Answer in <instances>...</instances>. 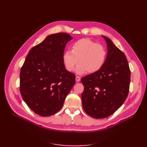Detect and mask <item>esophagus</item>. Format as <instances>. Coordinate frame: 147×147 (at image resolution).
<instances>
[{"label": "esophagus", "instance_id": "1", "mask_svg": "<svg viewBox=\"0 0 147 147\" xmlns=\"http://www.w3.org/2000/svg\"><path fill=\"white\" fill-rule=\"evenodd\" d=\"M75 79H76V82H79L80 81V77H78V76H76V78H75Z\"/></svg>", "mask_w": 147, "mask_h": 147}]
</instances>
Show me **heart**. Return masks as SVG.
Masks as SVG:
<instances>
[{"mask_svg":"<svg viewBox=\"0 0 147 147\" xmlns=\"http://www.w3.org/2000/svg\"><path fill=\"white\" fill-rule=\"evenodd\" d=\"M71 47L72 50H66L63 55V63L69 72L74 70L78 59L80 63L76 68L78 74L96 73L103 67L107 58L103 45L89 38H82L74 42Z\"/></svg>","mask_w":147,"mask_h":147,"instance_id":"b5f03b06","label":"heart"}]
</instances>
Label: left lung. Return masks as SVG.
Returning a JSON list of instances; mask_svg holds the SVG:
<instances>
[{"label":"left lung","mask_w":147,"mask_h":147,"mask_svg":"<svg viewBox=\"0 0 147 147\" xmlns=\"http://www.w3.org/2000/svg\"><path fill=\"white\" fill-rule=\"evenodd\" d=\"M107 46L105 63L97 72L81 79L84 86L82 105L85 112L97 119L109 117L126 99L131 71L125 55L104 35Z\"/></svg>","instance_id":"8db88e82"}]
</instances>
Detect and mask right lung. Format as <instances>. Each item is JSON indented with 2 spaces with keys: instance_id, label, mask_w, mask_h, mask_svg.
Segmentation results:
<instances>
[{
  "instance_id": "right-lung-1",
  "label": "right lung",
  "mask_w": 147,
  "mask_h": 147,
  "mask_svg": "<svg viewBox=\"0 0 147 147\" xmlns=\"http://www.w3.org/2000/svg\"><path fill=\"white\" fill-rule=\"evenodd\" d=\"M72 39L67 33L48 35L30 49L21 69V96L42 117L58 112L75 83V75L65 69L63 61L66 44Z\"/></svg>"
}]
</instances>
